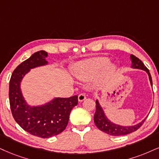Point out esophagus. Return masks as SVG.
<instances>
[{"label": "esophagus", "instance_id": "esophagus-1", "mask_svg": "<svg viewBox=\"0 0 159 159\" xmlns=\"http://www.w3.org/2000/svg\"><path fill=\"white\" fill-rule=\"evenodd\" d=\"M85 98H86L85 93H80L79 96H78V100H79V102H82V101L85 100Z\"/></svg>", "mask_w": 159, "mask_h": 159}]
</instances>
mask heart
<instances>
[{
	"label": "heart",
	"instance_id": "heart-1",
	"mask_svg": "<svg viewBox=\"0 0 159 159\" xmlns=\"http://www.w3.org/2000/svg\"><path fill=\"white\" fill-rule=\"evenodd\" d=\"M110 64V60L105 57H99L80 62L76 67L74 74L80 79H87L97 75Z\"/></svg>",
	"mask_w": 159,
	"mask_h": 159
}]
</instances>
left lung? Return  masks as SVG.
<instances>
[{
	"instance_id": "obj_1",
	"label": "left lung",
	"mask_w": 159,
	"mask_h": 159,
	"mask_svg": "<svg viewBox=\"0 0 159 159\" xmlns=\"http://www.w3.org/2000/svg\"><path fill=\"white\" fill-rule=\"evenodd\" d=\"M130 60L131 62H132L131 67L133 68L144 70L148 73L150 84L152 86L151 75H150L148 68L144 66V64L142 62V60H139L138 57H136V56L133 55V54L130 55ZM146 118L141 121V122L135 125H133V126H121V125L114 124V123H113L112 121H111L107 118L105 113H104L102 107L99 105L98 99L96 100V112L94 117H93L96 126L100 130L106 133L107 134L111 135V136H123V135H127L132 132H134V131L137 130L142 126L144 121H145Z\"/></svg>"
}]
</instances>
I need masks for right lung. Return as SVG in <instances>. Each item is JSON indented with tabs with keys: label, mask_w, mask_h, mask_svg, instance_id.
<instances>
[{
	"label": "right lung",
	"mask_w": 159,
	"mask_h": 159,
	"mask_svg": "<svg viewBox=\"0 0 159 159\" xmlns=\"http://www.w3.org/2000/svg\"><path fill=\"white\" fill-rule=\"evenodd\" d=\"M45 51L35 52L15 68L9 81V104L16 122L33 136L47 139L62 133L67 126L71 110L78 104L76 95L69 98H54L40 106L26 103L20 89L23 76L32 68L48 64Z\"/></svg>",
	"instance_id": "1"
}]
</instances>
